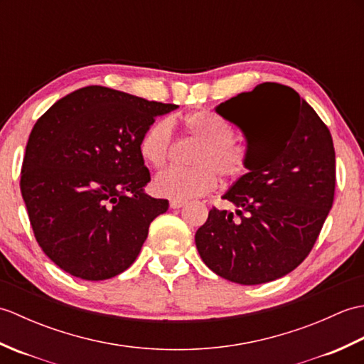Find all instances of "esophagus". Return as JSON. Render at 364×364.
<instances>
[{"mask_svg": "<svg viewBox=\"0 0 364 364\" xmlns=\"http://www.w3.org/2000/svg\"><path fill=\"white\" fill-rule=\"evenodd\" d=\"M184 205H186V200H178V198L170 200V208H172V210H178V208H183Z\"/></svg>", "mask_w": 364, "mask_h": 364, "instance_id": "34e87169", "label": "esophagus"}]
</instances>
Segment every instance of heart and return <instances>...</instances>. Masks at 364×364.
Listing matches in <instances>:
<instances>
[{
  "mask_svg": "<svg viewBox=\"0 0 364 364\" xmlns=\"http://www.w3.org/2000/svg\"><path fill=\"white\" fill-rule=\"evenodd\" d=\"M183 129L198 141L191 154L192 167H170L156 175L153 191L161 197L188 200L205 194L215 186V172L223 178L242 173V154L230 142V131L211 112L184 115ZM172 123L167 119L153 122L139 139V154L145 164L159 168L172 150Z\"/></svg>",
  "mask_w": 364,
  "mask_h": 364,
  "instance_id": "1",
  "label": "heart"
}]
</instances>
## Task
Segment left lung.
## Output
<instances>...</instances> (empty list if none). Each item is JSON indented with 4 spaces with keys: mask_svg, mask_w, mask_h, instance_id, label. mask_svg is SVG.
I'll return each instance as SVG.
<instances>
[{
    "mask_svg": "<svg viewBox=\"0 0 364 364\" xmlns=\"http://www.w3.org/2000/svg\"><path fill=\"white\" fill-rule=\"evenodd\" d=\"M242 131L249 170L213 208L196 245L214 274L239 284L282 278L304 261L333 205L335 146L326 123L296 90L258 84L215 107Z\"/></svg>",
    "mask_w": 364,
    "mask_h": 364,
    "instance_id": "8db88e82",
    "label": "left lung"
}]
</instances>
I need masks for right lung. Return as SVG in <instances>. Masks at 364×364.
Wrapping results in <instances>:
<instances>
[{"mask_svg": "<svg viewBox=\"0 0 364 364\" xmlns=\"http://www.w3.org/2000/svg\"><path fill=\"white\" fill-rule=\"evenodd\" d=\"M176 105L87 86L60 98L29 134L20 189L38 245L82 280H107L136 261L168 202L145 194L139 139Z\"/></svg>", "mask_w": 364, "mask_h": 364, "instance_id": "right-lung-1", "label": "right lung"}]
</instances>
